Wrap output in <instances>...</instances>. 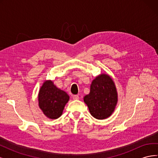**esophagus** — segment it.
Segmentation results:
<instances>
[{"label":"esophagus","instance_id":"esophagus-1","mask_svg":"<svg viewBox=\"0 0 158 158\" xmlns=\"http://www.w3.org/2000/svg\"><path fill=\"white\" fill-rule=\"evenodd\" d=\"M73 99L77 100V99H79V96L78 95H74L73 96Z\"/></svg>","mask_w":158,"mask_h":158}]
</instances>
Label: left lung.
<instances>
[{
	"label": "left lung",
	"instance_id": "left-lung-1",
	"mask_svg": "<svg viewBox=\"0 0 158 158\" xmlns=\"http://www.w3.org/2000/svg\"><path fill=\"white\" fill-rule=\"evenodd\" d=\"M117 101L115 85L110 76L106 74L99 75L92 81L89 94L84 98V102L88 106L90 114L100 120L111 115Z\"/></svg>",
	"mask_w": 158,
	"mask_h": 158
}]
</instances>
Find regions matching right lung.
Returning a JSON list of instances; mask_svg holds the SVG:
<instances>
[{"instance_id": "obj_1", "label": "right lung", "mask_w": 158, "mask_h": 158, "mask_svg": "<svg viewBox=\"0 0 158 158\" xmlns=\"http://www.w3.org/2000/svg\"><path fill=\"white\" fill-rule=\"evenodd\" d=\"M69 98V95L57 88L52 81L46 80L38 95L39 107L47 117L56 119L61 116Z\"/></svg>"}]
</instances>
